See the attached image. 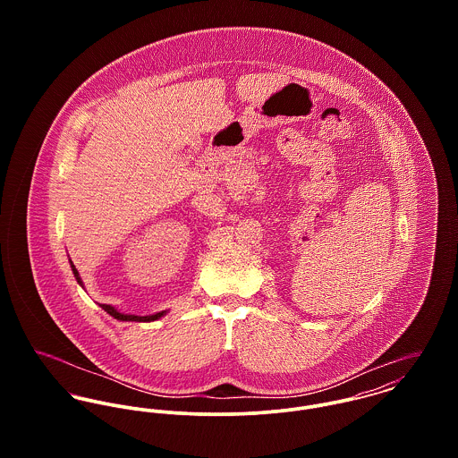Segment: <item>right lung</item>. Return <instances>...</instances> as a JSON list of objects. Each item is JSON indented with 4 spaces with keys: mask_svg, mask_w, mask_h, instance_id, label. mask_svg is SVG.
Returning a JSON list of instances; mask_svg holds the SVG:
<instances>
[{
    "mask_svg": "<svg viewBox=\"0 0 458 458\" xmlns=\"http://www.w3.org/2000/svg\"><path fill=\"white\" fill-rule=\"evenodd\" d=\"M70 266H72V271H73V276H75V280L79 282V285H82V280H81V276H79V271L75 269V266L72 264L70 261ZM109 316H113L114 319H118V321H135V323H151V321H157V319H160L162 316H165L167 314V310H162V312H157V314H153V316H131V314H122V312H118L114 307H111V305H100Z\"/></svg>",
    "mask_w": 458,
    "mask_h": 458,
    "instance_id": "1",
    "label": "right lung"
}]
</instances>
